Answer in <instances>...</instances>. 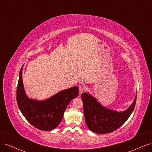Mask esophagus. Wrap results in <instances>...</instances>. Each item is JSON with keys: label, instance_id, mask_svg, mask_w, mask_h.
<instances>
[{"label": "esophagus", "instance_id": "esophagus-1", "mask_svg": "<svg viewBox=\"0 0 152 152\" xmlns=\"http://www.w3.org/2000/svg\"><path fill=\"white\" fill-rule=\"evenodd\" d=\"M86 89V87L84 85H81L79 87V93L81 94L84 91H85Z\"/></svg>", "mask_w": 152, "mask_h": 152}]
</instances>
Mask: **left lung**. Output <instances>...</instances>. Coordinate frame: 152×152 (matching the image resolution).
Returning a JSON list of instances; mask_svg holds the SVG:
<instances>
[{"label":"left lung","instance_id":"1","mask_svg":"<svg viewBox=\"0 0 152 152\" xmlns=\"http://www.w3.org/2000/svg\"><path fill=\"white\" fill-rule=\"evenodd\" d=\"M136 95L127 110L117 112L103 107L89 93H82L84 114L87 127L91 131L98 134H106L117 130L132 113L136 102Z\"/></svg>","mask_w":152,"mask_h":152}]
</instances>
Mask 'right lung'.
Returning a JSON list of instances; mask_svg holds the SVG:
<instances>
[{
	"label": "right lung",
	"mask_w": 152,
	"mask_h": 152,
	"mask_svg": "<svg viewBox=\"0 0 152 152\" xmlns=\"http://www.w3.org/2000/svg\"><path fill=\"white\" fill-rule=\"evenodd\" d=\"M21 67L16 91V100L21 112L32 126L42 131H50L60 124L64 112L72 99L79 95V87L59 91L48 99L39 101L26 96L22 79Z\"/></svg>",
	"instance_id": "obj_1"
}]
</instances>
